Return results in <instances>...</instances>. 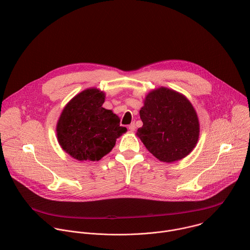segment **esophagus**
<instances>
[{"instance_id": "obj_1", "label": "esophagus", "mask_w": 250, "mask_h": 250, "mask_svg": "<svg viewBox=\"0 0 250 250\" xmlns=\"http://www.w3.org/2000/svg\"><path fill=\"white\" fill-rule=\"evenodd\" d=\"M128 129H129L130 131H134V130H135V125H134V123H132V124H130V125H128Z\"/></svg>"}]
</instances>
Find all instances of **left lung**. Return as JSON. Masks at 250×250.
Segmentation results:
<instances>
[{
  "label": "left lung",
  "instance_id": "8db88e82",
  "mask_svg": "<svg viewBox=\"0 0 250 250\" xmlns=\"http://www.w3.org/2000/svg\"><path fill=\"white\" fill-rule=\"evenodd\" d=\"M140 116L144 125L137 135L161 162L179 161L196 146L199 137L196 111L190 102L175 90L167 87L151 90Z\"/></svg>",
  "mask_w": 250,
  "mask_h": 250
}]
</instances>
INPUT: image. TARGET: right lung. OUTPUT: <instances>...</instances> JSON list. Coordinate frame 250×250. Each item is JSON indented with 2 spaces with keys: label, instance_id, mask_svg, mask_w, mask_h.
<instances>
[{
  "label": "right lung",
  "instance_id": "add662e5",
  "mask_svg": "<svg viewBox=\"0 0 250 250\" xmlns=\"http://www.w3.org/2000/svg\"><path fill=\"white\" fill-rule=\"evenodd\" d=\"M104 93L87 88L73 98L62 111L57 137L62 148L78 161H100L126 131L120 118L103 107Z\"/></svg>",
  "mask_w": 250,
  "mask_h": 250
}]
</instances>
